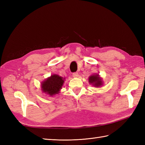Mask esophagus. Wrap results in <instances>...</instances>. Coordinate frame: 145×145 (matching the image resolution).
<instances>
[{
	"mask_svg": "<svg viewBox=\"0 0 145 145\" xmlns=\"http://www.w3.org/2000/svg\"><path fill=\"white\" fill-rule=\"evenodd\" d=\"M73 76L74 78H76V77H78V72H74L73 73Z\"/></svg>",
	"mask_w": 145,
	"mask_h": 145,
	"instance_id": "34e87169",
	"label": "esophagus"
}]
</instances>
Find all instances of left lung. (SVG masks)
<instances>
[{"mask_svg": "<svg viewBox=\"0 0 145 145\" xmlns=\"http://www.w3.org/2000/svg\"><path fill=\"white\" fill-rule=\"evenodd\" d=\"M89 82L90 84H93L96 87H99V86L102 85V82H101V80L98 76V75L90 76V78H89Z\"/></svg>", "mask_w": 145, "mask_h": 145, "instance_id": "1", "label": "left lung"}]
</instances>
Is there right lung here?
Masks as SVG:
<instances>
[{
  "instance_id": "add662e5",
  "label": "right lung",
  "mask_w": 145,
  "mask_h": 145,
  "mask_svg": "<svg viewBox=\"0 0 145 145\" xmlns=\"http://www.w3.org/2000/svg\"><path fill=\"white\" fill-rule=\"evenodd\" d=\"M63 78L59 75H53L42 84V90L50 96L57 94L63 84Z\"/></svg>"
}]
</instances>
